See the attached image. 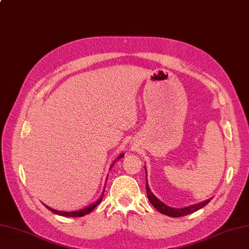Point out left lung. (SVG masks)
Listing matches in <instances>:
<instances>
[{
    "instance_id": "1",
    "label": "left lung",
    "mask_w": 249,
    "mask_h": 249,
    "mask_svg": "<svg viewBox=\"0 0 249 249\" xmlns=\"http://www.w3.org/2000/svg\"><path fill=\"white\" fill-rule=\"evenodd\" d=\"M145 190H147V196H148L150 203L152 204L154 207L160 212V213L172 216V217H178V216H184L187 214H190V213H192V212L197 211L198 209L203 208L204 206L207 205L211 199V198L206 199V201H204L202 203L188 206V207H184V208H173V207H170V206H167L166 204H163L161 201H160V199L157 198L152 192H151L150 187L148 185V180H147V171H145Z\"/></svg>"
}]
</instances>
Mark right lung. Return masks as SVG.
Returning <instances> with one entry per match:
<instances>
[{
	"instance_id": "1",
	"label": "right lung",
	"mask_w": 249,
	"mask_h": 249,
	"mask_svg": "<svg viewBox=\"0 0 249 249\" xmlns=\"http://www.w3.org/2000/svg\"><path fill=\"white\" fill-rule=\"evenodd\" d=\"M124 154H120V155L118 156V159L113 162V165H114V163L116 162L118 160H120L121 157H124ZM113 165H112L111 167H113ZM104 193H105V190H104V192H102L101 196H100L98 199H97L96 202L92 203L90 205L87 206V207H84V208H82V209H80V210H77V211H59V210H56V209H53V208H51V207H48V206H46V205H45V207H46L47 209H50L52 212H53V213L59 214V215H63V216H71V217L83 216V215H86V214H89L90 211H93V209L96 207V206H98V204L101 202L102 196H104Z\"/></svg>"
}]
</instances>
